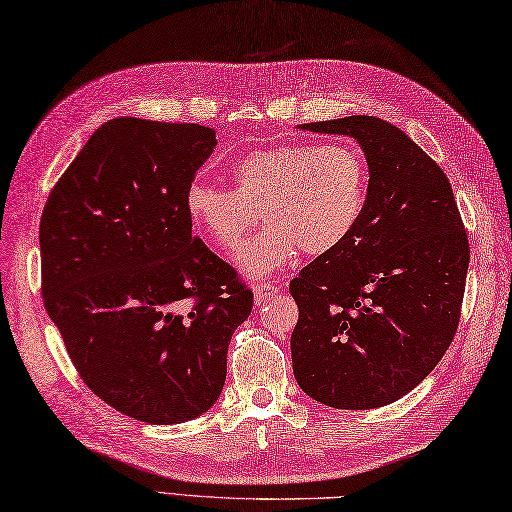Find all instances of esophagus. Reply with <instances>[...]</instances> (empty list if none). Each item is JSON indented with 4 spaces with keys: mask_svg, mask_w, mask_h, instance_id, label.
<instances>
[{
    "mask_svg": "<svg viewBox=\"0 0 512 512\" xmlns=\"http://www.w3.org/2000/svg\"><path fill=\"white\" fill-rule=\"evenodd\" d=\"M278 291H280V286H278L276 282H260V284H256V286H254V299H256V304L263 306L265 302H269V299H271L273 295H278Z\"/></svg>",
    "mask_w": 512,
    "mask_h": 512,
    "instance_id": "esophagus-1",
    "label": "esophagus"
}]
</instances>
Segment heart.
Segmentation results:
<instances>
[{
    "mask_svg": "<svg viewBox=\"0 0 512 512\" xmlns=\"http://www.w3.org/2000/svg\"><path fill=\"white\" fill-rule=\"evenodd\" d=\"M234 191L195 180L186 213L221 249H234L263 215L267 228L236 254L249 276L289 265L297 249L321 256L343 245L367 204L369 167L350 143H278L232 167Z\"/></svg>",
    "mask_w": 512,
    "mask_h": 512,
    "instance_id": "1",
    "label": "heart"
}]
</instances>
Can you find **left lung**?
<instances>
[{
	"mask_svg": "<svg viewBox=\"0 0 512 512\" xmlns=\"http://www.w3.org/2000/svg\"><path fill=\"white\" fill-rule=\"evenodd\" d=\"M302 128L354 136L369 191L350 239L289 284L299 308L295 380L332 408L386 406L413 391L454 341L467 230L443 169L393 123L354 115Z\"/></svg>",
	"mask_w": 512,
	"mask_h": 512,
	"instance_id": "8db88e82",
	"label": "left lung"
}]
</instances>
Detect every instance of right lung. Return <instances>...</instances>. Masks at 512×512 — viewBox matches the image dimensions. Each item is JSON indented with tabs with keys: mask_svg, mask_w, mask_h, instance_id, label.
<instances>
[{
	"mask_svg": "<svg viewBox=\"0 0 512 512\" xmlns=\"http://www.w3.org/2000/svg\"><path fill=\"white\" fill-rule=\"evenodd\" d=\"M215 130L106 121L49 193L41 293L84 384L119 413L169 426L217 402L254 293L191 234L186 189Z\"/></svg>",
	"mask_w": 512,
	"mask_h": 512,
	"instance_id": "right-lung-1",
	"label": "right lung"
}]
</instances>
